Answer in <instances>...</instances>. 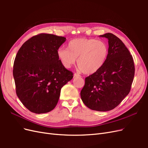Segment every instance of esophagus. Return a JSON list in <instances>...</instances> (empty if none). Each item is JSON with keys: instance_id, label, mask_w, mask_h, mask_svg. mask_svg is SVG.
<instances>
[{"instance_id": "esophagus-1", "label": "esophagus", "mask_w": 148, "mask_h": 148, "mask_svg": "<svg viewBox=\"0 0 148 148\" xmlns=\"http://www.w3.org/2000/svg\"><path fill=\"white\" fill-rule=\"evenodd\" d=\"M81 77V75L78 74V73H75L74 74V77Z\"/></svg>"}]
</instances>
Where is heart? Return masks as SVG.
Listing matches in <instances>:
<instances>
[{
  "mask_svg": "<svg viewBox=\"0 0 148 148\" xmlns=\"http://www.w3.org/2000/svg\"><path fill=\"white\" fill-rule=\"evenodd\" d=\"M108 53V46L104 41L95 39L77 38L71 40L67 49L60 48L57 56L65 68L70 69L78 59L79 69L86 74H92L104 66Z\"/></svg>",
  "mask_w": 148,
  "mask_h": 148,
  "instance_id": "1",
  "label": "heart"
}]
</instances>
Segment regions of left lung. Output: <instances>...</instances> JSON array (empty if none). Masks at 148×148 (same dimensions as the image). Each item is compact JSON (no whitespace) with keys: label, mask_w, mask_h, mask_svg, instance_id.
I'll use <instances>...</instances> for the list:
<instances>
[{"label":"left lung","mask_w":148,"mask_h":148,"mask_svg":"<svg viewBox=\"0 0 148 148\" xmlns=\"http://www.w3.org/2000/svg\"><path fill=\"white\" fill-rule=\"evenodd\" d=\"M109 53L105 64L97 72L85 78L82 100L88 108L104 112L112 110L130 91L135 76L132 56L121 40L108 33Z\"/></svg>","instance_id":"8db88e82"}]
</instances>
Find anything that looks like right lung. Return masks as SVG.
Returning a JSON list of instances; mask_svg holds the SVG:
<instances>
[{
	"instance_id": "1",
	"label": "right lung",
	"mask_w": 148,
	"mask_h": 148,
	"mask_svg": "<svg viewBox=\"0 0 148 148\" xmlns=\"http://www.w3.org/2000/svg\"><path fill=\"white\" fill-rule=\"evenodd\" d=\"M65 41L62 36L39 34L26 41L16 53L13 70L16 93L33 113H47L54 109L61 88L73 77L57 56Z\"/></svg>"
}]
</instances>
